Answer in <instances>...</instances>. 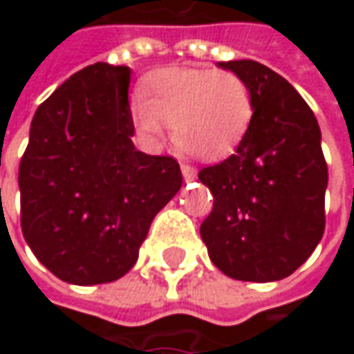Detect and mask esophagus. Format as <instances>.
<instances>
[{
    "label": "esophagus",
    "mask_w": 354,
    "mask_h": 354,
    "mask_svg": "<svg viewBox=\"0 0 354 354\" xmlns=\"http://www.w3.org/2000/svg\"><path fill=\"white\" fill-rule=\"evenodd\" d=\"M181 173H183L185 181H193L197 177V169L191 167V165H181Z\"/></svg>",
    "instance_id": "obj_1"
}]
</instances>
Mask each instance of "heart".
Returning a JSON list of instances; mask_svg holds the SVG:
<instances>
[{
  "instance_id": "obj_1",
  "label": "heart",
  "mask_w": 354,
  "mask_h": 354,
  "mask_svg": "<svg viewBox=\"0 0 354 354\" xmlns=\"http://www.w3.org/2000/svg\"><path fill=\"white\" fill-rule=\"evenodd\" d=\"M142 100L131 108V122L145 142L173 140L187 153L221 161L244 142L254 118L248 82L230 71L163 68L145 78Z\"/></svg>"
}]
</instances>
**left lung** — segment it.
Here are the masks:
<instances>
[{
  "label": "left lung",
  "mask_w": 354,
  "mask_h": 354,
  "mask_svg": "<svg viewBox=\"0 0 354 354\" xmlns=\"http://www.w3.org/2000/svg\"><path fill=\"white\" fill-rule=\"evenodd\" d=\"M218 66L248 82L254 118L236 153L198 173L214 197L201 238L228 278L278 281L306 262L325 230L329 175L319 124L272 68L248 59Z\"/></svg>",
  "instance_id": "obj_1"
}]
</instances>
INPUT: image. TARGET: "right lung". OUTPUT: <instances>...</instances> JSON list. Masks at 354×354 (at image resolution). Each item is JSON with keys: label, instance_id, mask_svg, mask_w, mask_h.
I'll return each mask as SVG.
<instances>
[{"label": "right lung", "instance_id": "right-lung-1", "mask_svg": "<svg viewBox=\"0 0 354 354\" xmlns=\"http://www.w3.org/2000/svg\"><path fill=\"white\" fill-rule=\"evenodd\" d=\"M129 68L96 62L35 112L19 163L21 230L37 260L66 283L128 274L151 221L183 183L173 157L131 142Z\"/></svg>", "mask_w": 354, "mask_h": 354}]
</instances>
